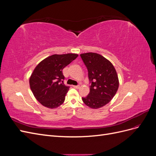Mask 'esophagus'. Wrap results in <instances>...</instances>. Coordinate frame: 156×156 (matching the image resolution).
<instances>
[{"label":"esophagus","mask_w":156,"mask_h":156,"mask_svg":"<svg viewBox=\"0 0 156 156\" xmlns=\"http://www.w3.org/2000/svg\"><path fill=\"white\" fill-rule=\"evenodd\" d=\"M73 87H74L75 88H77H77H80V86H79V85H76V86H73Z\"/></svg>","instance_id":"34e87169"}]
</instances>
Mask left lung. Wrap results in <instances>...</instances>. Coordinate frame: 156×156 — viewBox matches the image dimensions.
Returning a JSON list of instances; mask_svg holds the SVG:
<instances>
[{
  "label": "left lung",
  "mask_w": 156,
  "mask_h": 156,
  "mask_svg": "<svg viewBox=\"0 0 156 156\" xmlns=\"http://www.w3.org/2000/svg\"><path fill=\"white\" fill-rule=\"evenodd\" d=\"M88 69L90 93L82 98L84 104L92 108L102 107L115 96L119 81L115 67L101 55L87 53L80 55Z\"/></svg>",
  "instance_id": "1"
}]
</instances>
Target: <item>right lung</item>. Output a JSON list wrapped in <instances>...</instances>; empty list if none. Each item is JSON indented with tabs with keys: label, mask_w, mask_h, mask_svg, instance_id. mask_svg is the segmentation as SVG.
<instances>
[{
	"label": "right lung",
	"mask_w": 156,
	"mask_h": 156,
	"mask_svg": "<svg viewBox=\"0 0 156 156\" xmlns=\"http://www.w3.org/2000/svg\"><path fill=\"white\" fill-rule=\"evenodd\" d=\"M78 56L77 54L53 55L37 64L29 79L30 87L36 100L49 108L64 103L69 87L64 83L63 69Z\"/></svg>",
	"instance_id": "right-lung-1"
}]
</instances>
